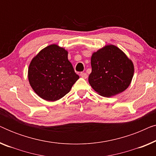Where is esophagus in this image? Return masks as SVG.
I'll return each instance as SVG.
<instances>
[{
  "instance_id": "1",
  "label": "esophagus",
  "mask_w": 156,
  "mask_h": 156,
  "mask_svg": "<svg viewBox=\"0 0 156 156\" xmlns=\"http://www.w3.org/2000/svg\"><path fill=\"white\" fill-rule=\"evenodd\" d=\"M80 76H82V78H84V79H87V76H87V74L85 73V72H81Z\"/></svg>"
}]
</instances>
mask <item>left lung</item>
Masks as SVG:
<instances>
[{
  "instance_id": "left-lung-1",
  "label": "left lung",
  "mask_w": 156,
  "mask_h": 156,
  "mask_svg": "<svg viewBox=\"0 0 156 156\" xmlns=\"http://www.w3.org/2000/svg\"><path fill=\"white\" fill-rule=\"evenodd\" d=\"M89 82L102 97L123 92L131 84L134 67L131 59L116 46L106 45L94 52Z\"/></svg>"
}]
</instances>
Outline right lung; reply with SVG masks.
<instances>
[{
    "instance_id": "add662e5",
    "label": "right lung",
    "mask_w": 156,
    "mask_h": 156,
    "mask_svg": "<svg viewBox=\"0 0 156 156\" xmlns=\"http://www.w3.org/2000/svg\"><path fill=\"white\" fill-rule=\"evenodd\" d=\"M67 55L64 48L51 44L32 59L28 69L29 82L42 99L50 101L61 99L80 78Z\"/></svg>"
}]
</instances>
